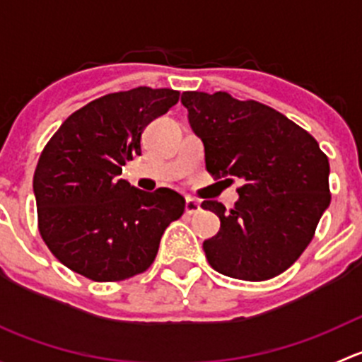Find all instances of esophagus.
<instances>
[{
  "mask_svg": "<svg viewBox=\"0 0 362 362\" xmlns=\"http://www.w3.org/2000/svg\"><path fill=\"white\" fill-rule=\"evenodd\" d=\"M199 210H202V206H199V203L196 202V199H187V202H185V214L194 215L198 214Z\"/></svg>",
  "mask_w": 362,
  "mask_h": 362,
  "instance_id": "obj_1",
  "label": "esophagus"
}]
</instances>
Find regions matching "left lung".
I'll use <instances>...</instances> for the list:
<instances>
[{
    "instance_id": "8db88e82",
    "label": "left lung",
    "mask_w": 362,
    "mask_h": 362,
    "mask_svg": "<svg viewBox=\"0 0 362 362\" xmlns=\"http://www.w3.org/2000/svg\"><path fill=\"white\" fill-rule=\"evenodd\" d=\"M192 131L204 145L214 178H240V199L221 218V231L203 243L215 272L262 282L294 264L331 203L329 160L315 138L272 107L228 93L182 94Z\"/></svg>"
}]
</instances>
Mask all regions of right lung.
<instances>
[{
	"label": "right lung",
	"instance_id": "add662e5",
	"mask_svg": "<svg viewBox=\"0 0 362 362\" xmlns=\"http://www.w3.org/2000/svg\"><path fill=\"white\" fill-rule=\"evenodd\" d=\"M178 98V90L152 87L107 94L73 112L45 145L33 178L38 229L71 272L119 282L154 262L185 199L164 187L144 192L119 175L141 156L147 124Z\"/></svg>",
	"mask_w": 362,
	"mask_h": 362
}]
</instances>
